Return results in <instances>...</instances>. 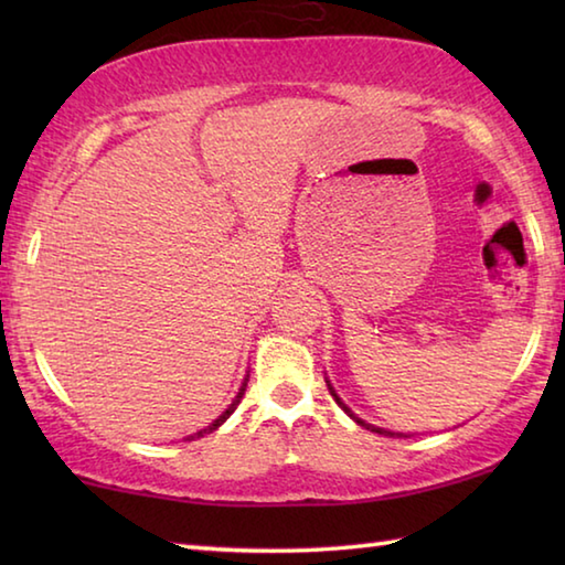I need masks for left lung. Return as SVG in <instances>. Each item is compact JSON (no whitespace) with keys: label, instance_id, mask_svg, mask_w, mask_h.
I'll list each match as a JSON object with an SVG mask.
<instances>
[{"label":"left lung","instance_id":"8db88e82","mask_svg":"<svg viewBox=\"0 0 565 565\" xmlns=\"http://www.w3.org/2000/svg\"><path fill=\"white\" fill-rule=\"evenodd\" d=\"M327 386H329V394L333 396V401H337V404H339V406H341L343 411H347V414H349V416H351L353 420H356V424H359V426H363V428H369V431H374V434H384V436H398V438H401V436H404V438H406V434H396V431H388V428H379V426H374V424H366V420H363V418H359V416H356V414H353V411H351V408H349L347 404H343V401H341V396L337 394V388H333V386H331V381H329V379H327Z\"/></svg>","mask_w":565,"mask_h":565}]
</instances>
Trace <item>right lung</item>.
<instances>
[{
    "mask_svg": "<svg viewBox=\"0 0 565 565\" xmlns=\"http://www.w3.org/2000/svg\"><path fill=\"white\" fill-rule=\"evenodd\" d=\"M246 381H248V374L244 376V381H242V386H238V391H236V396H234V401H232V404H228L224 411H222V416H216L214 420H212V424H209L206 428H202V431H196V434H191V436H186V441H194V438H202L204 434H212V431H216V428L218 426H222L224 424V420L228 418V416H232L234 414V411H236V406L238 404H242V398H244V391H246Z\"/></svg>",
    "mask_w": 565,
    "mask_h": 565,
    "instance_id": "obj_1",
    "label": "right lung"
}]
</instances>
